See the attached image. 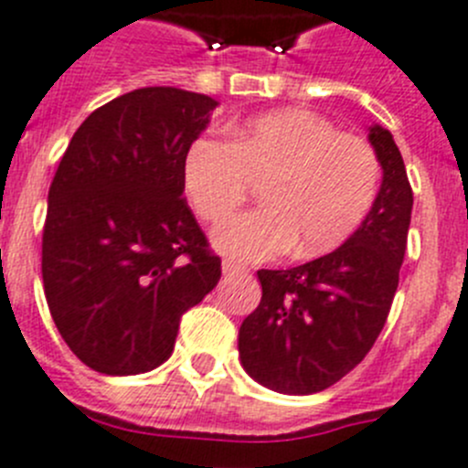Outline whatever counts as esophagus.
<instances>
[{
    "instance_id": "34e87169",
    "label": "esophagus",
    "mask_w": 468,
    "mask_h": 468,
    "mask_svg": "<svg viewBox=\"0 0 468 468\" xmlns=\"http://www.w3.org/2000/svg\"><path fill=\"white\" fill-rule=\"evenodd\" d=\"M221 271H224V275H235V272H244V265H239V263H235V261L226 259L224 263H221Z\"/></svg>"
}]
</instances>
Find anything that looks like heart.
I'll list each match as a JSON object with an SVG mask.
<instances>
[{"label": "heart", "instance_id": "b5f03b06", "mask_svg": "<svg viewBox=\"0 0 468 468\" xmlns=\"http://www.w3.org/2000/svg\"><path fill=\"white\" fill-rule=\"evenodd\" d=\"M251 182H265V207L218 224L214 247L235 261H271L292 250L313 259L359 229L376 203L380 161L368 142L303 109L238 125L230 142L205 134L188 146L184 188L205 221L233 212Z\"/></svg>", "mask_w": 468, "mask_h": 468}]
</instances>
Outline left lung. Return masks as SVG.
Segmentation results:
<instances>
[{"label":"left lung","mask_w":468,"mask_h":468,"mask_svg":"<svg viewBox=\"0 0 468 468\" xmlns=\"http://www.w3.org/2000/svg\"><path fill=\"white\" fill-rule=\"evenodd\" d=\"M368 140L382 165L376 203L331 254L289 271H259V307L239 326L244 370L280 394H314L364 361L380 335L399 286L412 188L389 130Z\"/></svg>","instance_id":"left-lung-1"}]
</instances>
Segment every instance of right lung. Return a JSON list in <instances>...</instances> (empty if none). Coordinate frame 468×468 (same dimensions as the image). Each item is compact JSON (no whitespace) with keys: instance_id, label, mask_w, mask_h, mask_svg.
<instances>
[{"instance_id":"1","label":"right lung","mask_w":468,"mask_h":468,"mask_svg":"<svg viewBox=\"0 0 468 468\" xmlns=\"http://www.w3.org/2000/svg\"><path fill=\"white\" fill-rule=\"evenodd\" d=\"M217 100L125 92L74 133L48 188L41 275L69 349L107 376L170 359L179 322L221 277L184 196V158Z\"/></svg>"}]
</instances>
